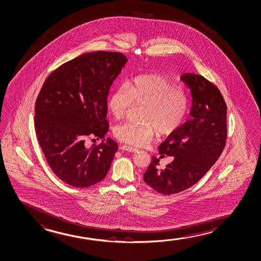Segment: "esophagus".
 <instances>
[{
	"label": "esophagus",
	"mask_w": 261,
	"mask_h": 261,
	"mask_svg": "<svg viewBox=\"0 0 261 261\" xmlns=\"http://www.w3.org/2000/svg\"><path fill=\"white\" fill-rule=\"evenodd\" d=\"M121 149L128 152H136L138 150V148L132 147V146H128V145H122L121 146Z\"/></svg>",
	"instance_id": "1"
}]
</instances>
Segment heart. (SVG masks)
Listing matches in <instances>:
<instances>
[{
	"label": "heart",
	"mask_w": 261,
	"mask_h": 261,
	"mask_svg": "<svg viewBox=\"0 0 261 261\" xmlns=\"http://www.w3.org/2000/svg\"><path fill=\"white\" fill-rule=\"evenodd\" d=\"M190 94L182 86L162 75L143 74L133 78L114 90L109 98L110 111L118 120L124 118L134 105H143V124L124 123L117 126L114 135L133 146L148 144L158 130L169 135L187 120L190 110Z\"/></svg>",
	"instance_id": "b5f03b06"
}]
</instances>
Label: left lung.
Here are the masks:
<instances>
[{
  "mask_svg": "<svg viewBox=\"0 0 261 261\" xmlns=\"http://www.w3.org/2000/svg\"><path fill=\"white\" fill-rule=\"evenodd\" d=\"M191 89L192 120L169 134L159 147L161 156L174 160L160 168V159L152 156L144 181L165 195L187 190L197 183L217 161L225 147L227 106L218 87L202 75L181 76Z\"/></svg>",
  "mask_w": 261,
  "mask_h": 261,
  "instance_id": "8db88e82",
  "label": "left lung"
}]
</instances>
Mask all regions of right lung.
I'll use <instances>...</instances> for the list:
<instances>
[{"mask_svg":"<svg viewBox=\"0 0 261 261\" xmlns=\"http://www.w3.org/2000/svg\"><path fill=\"white\" fill-rule=\"evenodd\" d=\"M128 60L120 52L85 53L53 71L36 100L34 125L52 171L74 187L99 183L109 171L118 144L111 139L86 148L87 137L108 132L107 96Z\"/></svg>","mask_w":261,"mask_h":261,"instance_id":"1","label":"right lung"}]
</instances>
